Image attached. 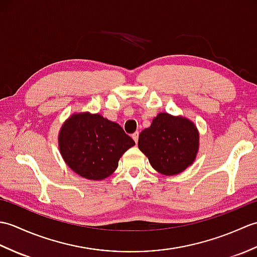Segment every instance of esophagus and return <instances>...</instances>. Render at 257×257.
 <instances>
[{
  "mask_svg": "<svg viewBox=\"0 0 257 257\" xmlns=\"http://www.w3.org/2000/svg\"><path fill=\"white\" fill-rule=\"evenodd\" d=\"M138 138H139V133L136 132L134 135H133V139L135 140V143L137 144L138 143Z\"/></svg>",
  "mask_w": 257,
  "mask_h": 257,
  "instance_id": "esophagus-1",
  "label": "esophagus"
}]
</instances>
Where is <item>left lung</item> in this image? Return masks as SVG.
<instances>
[{"mask_svg":"<svg viewBox=\"0 0 257 257\" xmlns=\"http://www.w3.org/2000/svg\"><path fill=\"white\" fill-rule=\"evenodd\" d=\"M139 149L148 157L150 165L165 176L185 170L195 159L199 134L190 120L162 112L141 132Z\"/></svg>","mask_w":257,"mask_h":257,"instance_id":"8db88e82","label":"left lung"}]
</instances>
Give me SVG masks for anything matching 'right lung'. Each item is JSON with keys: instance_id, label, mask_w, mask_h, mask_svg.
Wrapping results in <instances>:
<instances>
[{"instance_id": "right-lung-1", "label": "right lung", "mask_w": 257, "mask_h": 257, "mask_svg": "<svg viewBox=\"0 0 257 257\" xmlns=\"http://www.w3.org/2000/svg\"><path fill=\"white\" fill-rule=\"evenodd\" d=\"M135 145L116 122L100 114H74L59 133V150L68 167L80 177L102 180L116 170L118 161Z\"/></svg>"}]
</instances>
